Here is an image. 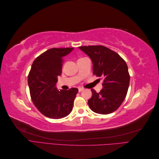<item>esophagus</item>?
<instances>
[{"mask_svg":"<svg viewBox=\"0 0 159 159\" xmlns=\"http://www.w3.org/2000/svg\"><path fill=\"white\" fill-rule=\"evenodd\" d=\"M84 89L83 88H78V91H79V92H80V91H82Z\"/></svg>","mask_w":159,"mask_h":159,"instance_id":"esophagus-1","label":"esophagus"}]
</instances>
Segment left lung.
I'll return each instance as SVG.
<instances>
[{
  "label": "left lung",
  "instance_id": "1",
  "mask_svg": "<svg viewBox=\"0 0 159 159\" xmlns=\"http://www.w3.org/2000/svg\"><path fill=\"white\" fill-rule=\"evenodd\" d=\"M79 48L92 61L93 74L102 77L99 93L91 89L88 105L93 112L107 115L116 111L125 98L130 75L126 62L116 52L103 46H80Z\"/></svg>",
  "mask_w": 159,
  "mask_h": 159
}]
</instances>
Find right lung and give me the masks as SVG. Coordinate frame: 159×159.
I'll return each mask as SVG.
<instances>
[{
	"mask_svg": "<svg viewBox=\"0 0 159 159\" xmlns=\"http://www.w3.org/2000/svg\"><path fill=\"white\" fill-rule=\"evenodd\" d=\"M74 48H51L34 61L28 77L32 102L39 111L51 119H61L71 113L77 88H56L57 77L62 71L63 57Z\"/></svg>",
	"mask_w": 159,
	"mask_h": 159,
	"instance_id": "1",
	"label": "right lung"
}]
</instances>
